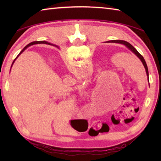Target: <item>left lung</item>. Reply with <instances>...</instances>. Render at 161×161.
Instances as JSON below:
<instances>
[{
	"label": "left lung",
	"mask_w": 161,
	"mask_h": 161,
	"mask_svg": "<svg viewBox=\"0 0 161 161\" xmlns=\"http://www.w3.org/2000/svg\"><path fill=\"white\" fill-rule=\"evenodd\" d=\"M108 42H114V43H119V44H122L126 46L127 48H129V50H130V51L132 52L133 53H134L136 56L138 57V58L140 59V60L142 62L144 67H145V69H146V75H147V77H148V80L149 79L148 77V67H147V64H146V62L145 61V59H144L143 57L141 55V54L138 53V52L136 50V49L133 47V46L130 44L129 42H128L126 41H124V40H111V41H108Z\"/></svg>",
	"instance_id": "8db88e82"
}]
</instances>
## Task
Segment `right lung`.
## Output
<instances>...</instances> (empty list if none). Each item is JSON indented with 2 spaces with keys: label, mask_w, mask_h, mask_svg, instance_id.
<instances>
[{
  "label": "right lung",
  "mask_w": 161,
  "mask_h": 161,
  "mask_svg": "<svg viewBox=\"0 0 161 161\" xmlns=\"http://www.w3.org/2000/svg\"><path fill=\"white\" fill-rule=\"evenodd\" d=\"M38 43H39V44H40V43H45V44H47V45H53V46H55V47H58V46H57L56 45H53V44H51V43H50V42H45V41H35V42H31V43H30V44H28V45H26L25 46V47H24L23 49V50H21V52H20V53H19V54H18V55L17 56V58H16L15 59H14V60H13V63H12V65H11V67H13V64H14V62H15V59H17L18 58V56L19 55H20V54H21V53H23V52H24V50H26V49L27 48H28V47H30V46H31V45H35V44H38ZM59 48V47H58ZM11 67H10V69H11Z\"/></svg>",
  "instance_id": "right-lung-1"
}]
</instances>
